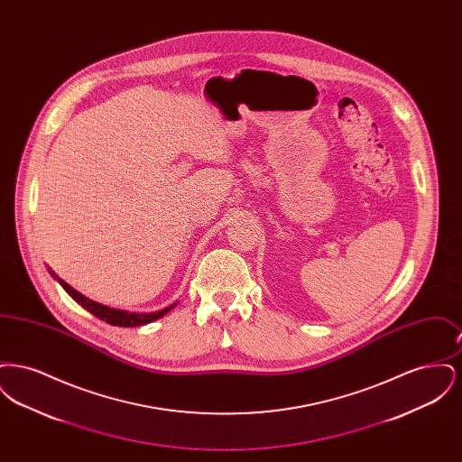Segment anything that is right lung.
I'll return each mask as SVG.
<instances>
[{"instance_id": "obj_1", "label": "right lung", "mask_w": 462, "mask_h": 462, "mask_svg": "<svg viewBox=\"0 0 462 462\" xmlns=\"http://www.w3.org/2000/svg\"><path fill=\"white\" fill-rule=\"evenodd\" d=\"M50 273L53 275V279L60 284V286L66 289L67 294L76 301L79 303L85 310H88L91 315L98 317L100 320H106L110 326H117V328H138V326H145V324H151L157 319L164 317L168 311H171L176 307V303L170 305V307L162 308L159 311H151V313H136V311H126V310H117V308H110L107 305H102V303H97L93 300H89L87 296H83L81 292H78L76 289L67 284L66 281H62L59 275H55L51 272V268H48Z\"/></svg>"}]
</instances>
